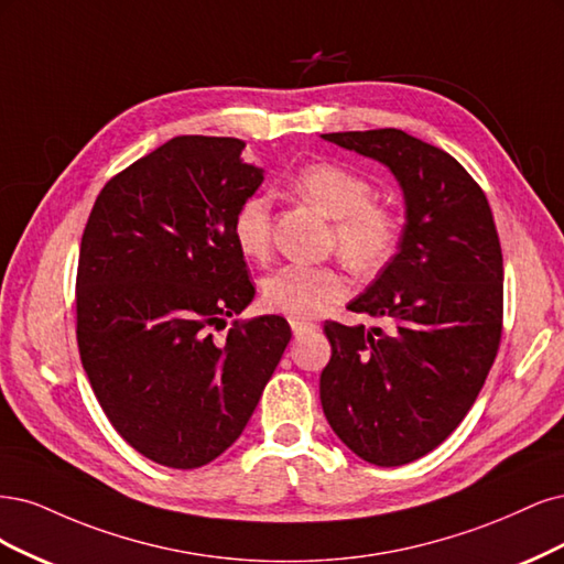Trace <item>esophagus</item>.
<instances>
[{
	"label": "esophagus",
	"mask_w": 564,
	"mask_h": 564,
	"mask_svg": "<svg viewBox=\"0 0 564 564\" xmlns=\"http://www.w3.org/2000/svg\"><path fill=\"white\" fill-rule=\"evenodd\" d=\"M290 325H293V335H295L297 339H302V337H306V335H312V333L316 330L314 323H304V321H290Z\"/></svg>",
	"instance_id": "34e87169"
}]
</instances>
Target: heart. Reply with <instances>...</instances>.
I'll return each instance as SVG.
<instances>
[{
  "mask_svg": "<svg viewBox=\"0 0 564 564\" xmlns=\"http://www.w3.org/2000/svg\"><path fill=\"white\" fill-rule=\"evenodd\" d=\"M293 189L333 217V246L360 274L384 269L403 241V215L375 198L368 175L337 161H312L293 175ZM231 239L241 256L264 260L271 250V202L243 196L231 213ZM349 279L335 264H283L262 281V302L293 321H312L349 295Z\"/></svg>",
  "mask_w": 564,
  "mask_h": 564,
  "instance_id": "b5f03b06",
  "label": "heart"
}]
</instances>
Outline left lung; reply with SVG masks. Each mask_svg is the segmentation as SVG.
<instances>
[{
  "mask_svg": "<svg viewBox=\"0 0 564 564\" xmlns=\"http://www.w3.org/2000/svg\"><path fill=\"white\" fill-rule=\"evenodd\" d=\"M391 169L405 194L401 250L349 308L379 328L323 325L321 405L375 466H403L462 424L499 351L503 260L487 196L462 163L398 129L325 133Z\"/></svg>",
  "mask_w": 564,
  "mask_h": 564,
  "instance_id": "8db88e82",
  "label": "left lung"
}]
</instances>
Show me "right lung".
Listing matches in <instances>:
<instances>
[{
	"instance_id": "1",
	"label": "right lung",
	"mask_w": 564,
	"mask_h": 564,
	"mask_svg": "<svg viewBox=\"0 0 564 564\" xmlns=\"http://www.w3.org/2000/svg\"><path fill=\"white\" fill-rule=\"evenodd\" d=\"M243 148L169 140L107 180L82 236V366L121 438L169 468L204 466L239 438L290 341L281 316L215 337L256 295L229 229L264 180Z\"/></svg>"
}]
</instances>
